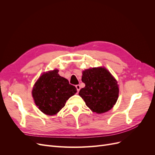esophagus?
<instances>
[{
	"label": "esophagus",
	"instance_id": "obj_1",
	"mask_svg": "<svg viewBox=\"0 0 155 155\" xmlns=\"http://www.w3.org/2000/svg\"><path fill=\"white\" fill-rule=\"evenodd\" d=\"M76 88H77V91L79 92V90H80V88H81L80 85H76Z\"/></svg>",
	"mask_w": 155,
	"mask_h": 155
}]
</instances>
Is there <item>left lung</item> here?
I'll return each mask as SVG.
<instances>
[{"label": "left lung", "mask_w": 155, "mask_h": 155, "mask_svg": "<svg viewBox=\"0 0 155 155\" xmlns=\"http://www.w3.org/2000/svg\"><path fill=\"white\" fill-rule=\"evenodd\" d=\"M85 87L79 92L86 105L97 114L111 109L118 100L119 88L116 79L105 68H94L83 72Z\"/></svg>", "instance_id": "8db88e82"}]
</instances>
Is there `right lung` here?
<instances>
[{"label":"right lung","mask_w":155,"mask_h":155,"mask_svg":"<svg viewBox=\"0 0 155 155\" xmlns=\"http://www.w3.org/2000/svg\"><path fill=\"white\" fill-rule=\"evenodd\" d=\"M58 70L44 73L35 83L32 96L36 105L43 113L54 115L63 108L77 89L58 74Z\"/></svg>","instance_id":"1"}]
</instances>
